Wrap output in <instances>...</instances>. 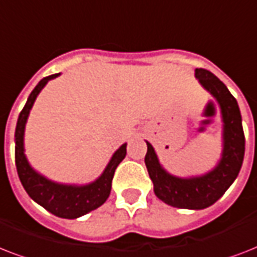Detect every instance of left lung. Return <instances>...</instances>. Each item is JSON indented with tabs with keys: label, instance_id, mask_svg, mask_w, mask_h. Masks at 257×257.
<instances>
[{
	"label": "left lung",
	"instance_id": "obj_1",
	"mask_svg": "<svg viewBox=\"0 0 257 257\" xmlns=\"http://www.w3.org/2000/svg\"><path fill=\"white\" fill-rule=\"evenodd\" d=\"M196 77L217 98L224 120V151L219 165L209 173L195 179H179L161 168L152 145L147 143L145 165L155 184V193L165 204L176 208L203 209L215 204L239 175L245 151L241 114L236 98L227 86L209 70L197 68Z\"/></svg>",
	"mask_w": 257,
	"mask_h": 257
}]
</instances>
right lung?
Listing matches in <instances>:
<instances>
[{"label":"right lung","mask_w":257,"mask_h":257,"mask_svg":"<svg viewBox=\"0 0 257 257\" xmlns=\"http://www.w3.org/2000/svg\"><path fill=\"white\" fill-rule=\"evenodd\" d=\"M58 74H52L44 77L38 82L37 86L30 93L25 106L20 113L16 126V167H17L18 177L21 180L22 187L25 188L28 195L45 208L50 213L62 217V219H76L88 212L94 211L96 208L106 201L112 188V180L114 176L117 165L124 160L126 155V144L121 145L120 149L113 155L112 160L109 161L108 167L104 173L92 184L84 187H72V185H61L52 183L45 177H42L30 168L25 155H24V131H25L26 118L36 97L41 89L46 85V82L52 78L57 77Z\"/></svg>","instance_id":"add662e5"}]
</instances>
